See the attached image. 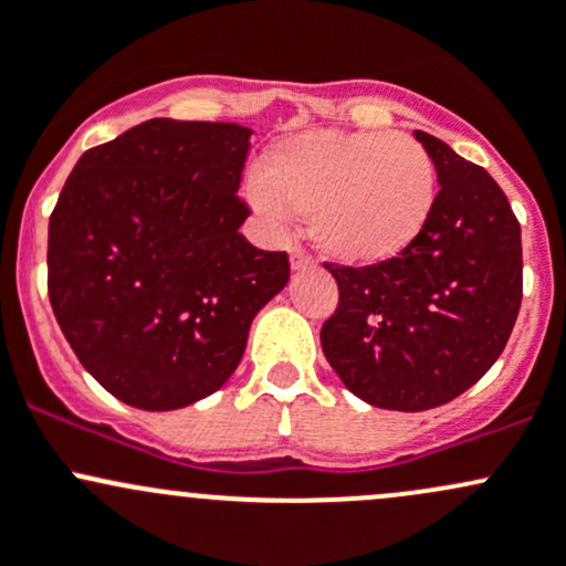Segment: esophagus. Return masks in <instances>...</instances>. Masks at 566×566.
Masks as SVG:
<instances>
[{"instance_id": "1", "label": "esophagus", "mask_w": 566, "mask_h": 566, "mask_svg": "<svg viewBox=\"0 0 566 566\" xmlns=\"http://www.w3.org/2000/svg\"><path fill=\"white\" fill-rule=\"evenodd\" d=\"M291 266L294 270H307V266H313V255L305 253L302 244H291Z\"/></svg>"}]
</instances>
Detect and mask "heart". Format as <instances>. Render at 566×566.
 I'll use <instances>...</instances> for the list:
<instances>
[{
  "mask_svg": "<svg viewBox=\"0 0 566 566\" xmlns=\"http://www.w3.org/2000/svg\"><path fill=\"white\" fill-rule=\"evenodd\" d=\"M253 193L270 214L311 218L313 240L329 259L381 264L428 226L436 163L403 133H302L264 155Z\"/></svg>",
  "mask_w": 566,
  "mask_h": 566,
  "instance_id": "b5f03b06",
  "label": "heart"
}]
</instances>
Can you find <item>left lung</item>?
<instances>
[{"mask_svg": "<svg viewBox=\"0 0 566 566\" xmlns=\"http://www.w3.org/2000/svg\"><path fill=\"white\" fill-rule=\"evenodd\" d=\"M413 136L441 185L422 234L381 264L324 261L340 291L324 357L357 398L392 411L436 409L480 381L523 296L521 223L504 190L430 133Z\"/></svg>", "mask_w": 566, "mask_h": 566, "instance_id": "8db88e82", "label": "left lung"}]
</instances>
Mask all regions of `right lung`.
<instances>
[{"mask_svg": "<svg viewBox=\"0 0 566 566\" xmlns=\"http://www.w3.org/2000/svg\"><path fill=\"white\" fill-rule=\"evenodd\" d=\"M250 130L149 119L86 149L49 220V300L122 403L171 411L229 381L289 253L240 234Z\"/></svg>", "mask_w": 566, "mask_h": 566, "instance_id": "obj_1", "label": "right lung"}]
</instances>
